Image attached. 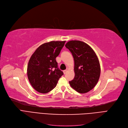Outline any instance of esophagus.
I'll return each instance as SVG.
<instances>
[{
  "label": "esophagus",
  "mask_w": 128,
  "mask_h": 128,
  "mask_svg": "<svg viewBox=\"0 0 128 128\" xmlns=\"http://www.w3.org/2000/svg\"><path fill=\"white\" fill-rule=\"evenodd\" d=\"M68 69H66V70H64V71H63V72H64V74H66V73H67V71H68Z\"/></svg>",
  "instance_id": "34e87169"
}]
</instances>
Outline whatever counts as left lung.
Segmentation results:
<instances>
[{
  "mask_svg": "<svg viewBox=\"0 0 128 128\" xmlns=\"http://www.w3.org/2000/svg\"><path fill=\"white\" fill-rule=\"evenodd\" d=\"M65 46L74 57V77L70 85L79 93H86L98 83L100 68L95 52L86 43L77 40L68 42Z\"/></svg>",
  "mask_w": 128,
  "mask_h": 128,
  "instance_id": "8db88e82",
  "label": "left lung"
}]
</instances>
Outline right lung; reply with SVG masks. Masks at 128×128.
<instances>
[{"label": "right lung", "mask_w": 128, "mask_h": 128, "mask_svg": "<svg viewBox=\"0 0 128 128\" xmlns=\"http://www.w3.org/2000/svg\"><path fill=\"white\" fill-rule=\"evenodd\" d=\"M66 41H51L43 44L30 56L27 74L32 86L37 92L46 94L54 88L64 73L58 67L56 58Z\"/></svg>", "instance_id": "obj_1"}]
</instances>
